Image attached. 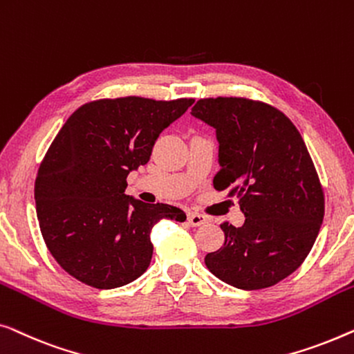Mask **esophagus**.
<instances>
[{
  "label": "esophagus",
  "mask_w": 354,
  "mask_h": 354,
  "mask_svg": "<svg viewBox=\"0 0 354 354\" xmlns=\"http://www.w3.org/2000/svg\"><path fill=\"white\" fill-rule=\"evenodd\" d=\"M187 223L191 226H203L208 223V218L205 215H202V213H197V212H191L187 215Z\"/></svg>",
  "instance_id": "esophagus-1"
}]
</instances>
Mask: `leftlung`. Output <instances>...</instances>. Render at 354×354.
<instances>
[{
  "label": "left lung",
  "instance_id": "8db88e82",
  "mask_svg": "<svg viewBox=\"0 0 354 354\" xmlns=\"http://www.w3.org/2000/svg\"><path fill=\"white\" fill-rule=\"evenodd\" d=\"M192 115L216 129V191L236 197L245 223L225 221V243L205 265L229 286H276L305 261L324 218V191L295 125L270 104L247 97L198 99Z\"/></svg>",
  "mask_w": 354,
  "mask_h": 354
}]
</instances>
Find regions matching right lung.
Masks as SVG:
<instances>
[{
    "label": "right lung",
    "instance_id": "obj_1",
    "mask_svg": "<svg viewBox=\"0 0 354 354\" xmlns=\"http://www.w3.org/2000/svg\"><path fill=\"white\" fill-rule=\"evenodd\" d=\"M192 104L191 97L97 99L64 123L38 168L35 202L44 243L72 277L94 288L129 283L151 265L152 227L186 220L179 208L144 203L125 189L158 134Z\"/></svg>",
    "mask_w": 354,
    "mask_h": 354
}]
</instances>
